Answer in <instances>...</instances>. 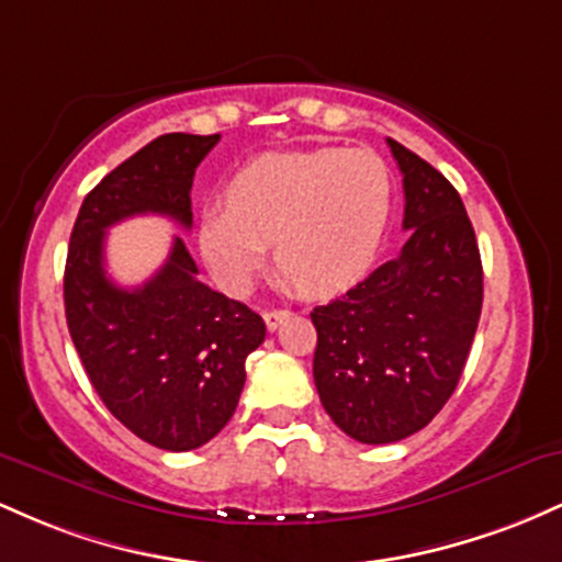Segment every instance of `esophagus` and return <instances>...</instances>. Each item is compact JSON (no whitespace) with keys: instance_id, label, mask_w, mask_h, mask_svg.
Masks as SVG:
<instances>
[{"instance_id":"esophagus-1","label":"esophagus","mask_w":562,"mask_h":562,"mask_svg":"<svg viewBox=\"0 0 562 562\" xmlns=\"http://www.w3.org/2000/svg\"><path fill=\"white\" fill-rule=\"evenodd\" d=\"M288 317L290 312H285V308H269V312H263V322H267L269 330H277Z\"/></svg>"}]
</instances>
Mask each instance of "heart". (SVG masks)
Listing matches in <instances>:
<instances>
[{
  "label": "heart",
  "mask_w": 562,
  "mask_h": 562,
  "mask_svg": "<svg viewBox=\"0 0 562 562\" xmlns=\"http://www.w3.org/2000/svg\"><path fill=\"white\" fill-rule=\"evenodd\" d=\"M393 211L389 164L372 150H285L245 164L227 203L200 211L198 243L214 280L245 293L269 243L288 282L338 293L370 272Z\"/></svg>",
  "instance_id": "b5f03b06"
}]
</instances>
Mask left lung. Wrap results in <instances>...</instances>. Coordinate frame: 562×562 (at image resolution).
Instances as JSON below:
<instances>
[{
  "mask_svg": "<svg viewBox=\"0 0 562 562\" xmlns=\"http://www.w3.org/2000/svg\"><path fill=\"white\" fill-rule=\"evenodd\" d=\"M404 173L396 259L317 306L314 383L346 436L393 443L441 412L465 370L483 303V269L460 192L428 160L389 139Z\"/></svg>",
  "mask_w": 562,
  "mask_h": 562,
  "instance_id": "1",
  "label": "left lung"
}]
</instances>
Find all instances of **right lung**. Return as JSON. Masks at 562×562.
Instances as JSON below:
<instances>
[{"label": "right lung", "mask_w": 562, "mask_h": 562, "mask_svg": "<svg viewBox=\"0 0 562 562\" xmlns=\"http://www.w3.org/2000/svg\"><path fill=\"white\" fill-rule=\"evenodd\" d=\"M216 142L182 132L153 139L83 198L68 245L63 295L83 370L115 420L166 451L203 447L229 423L267 325L198 280L182 237L150 280L119 288L105 272V232L139 214L190 229L192 177Z\"/></svg>", "instance_id": "add662e5"}]
</instances>
